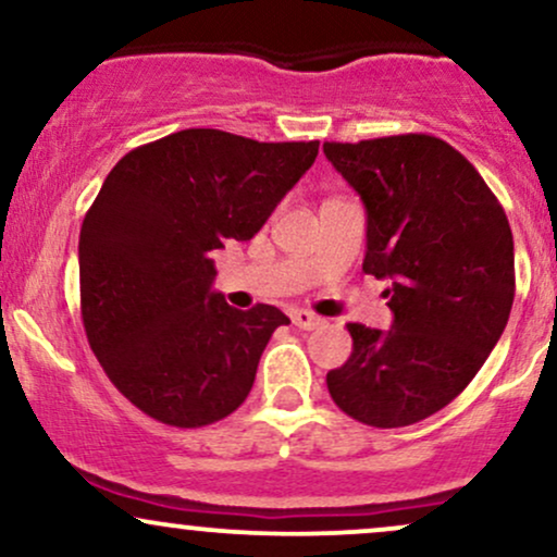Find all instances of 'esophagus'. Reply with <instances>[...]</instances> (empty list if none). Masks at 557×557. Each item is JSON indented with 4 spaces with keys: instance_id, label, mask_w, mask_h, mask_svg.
<instances>
[{
    "instance_id": "obj_1",
    "label": "esophagus",
    "mask_w": 557,
    "mask_h": 557,
    "mask_svg": "<svg viewBox=\"0 0 557 557\" xmlns=\"http://www.w3.org/2000/svg\"><path fill=\"white\" fill-rule=\"evenodd\" d=\"M290 319H293V324H296V327H300V330H317V327H322V324H324L322 317L311 314V311H304V309H293Z\"/></svg>"
}]
</instances>
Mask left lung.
Segmentation results:
<instances>
[{"label": "left lung", "instance_id": "obj_1", "mask_svg": "<svg viewBox=\"0 0 557 557\" xmlns=\"http://www.w3.org/2000/svg\"><path fill=\"white\" fill-rule=\"evenodd\" d=\"M324 154L361 196L363 272L387 280L393 311L385 332L348 324L354 350L327 389L361 424H417L463 393L508 324V216L474 164L426 133L324 144Z\"/></svg>", "mask_w": 557, "mask_h": 557}]
</instances>
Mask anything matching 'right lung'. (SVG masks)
Listing matches in <instances>:
<instances>
[{"mask_svg":"<svg viewBox=\"0 0 557 557\" xmlns=\"http://www.w3.org/2000/svg\"><path fill=\"white\" fill-rule=\"evenodd\" d=\"M319 140L259 144L190 127L114 164L81 227V314L112 385L146 417L194 430L253 387L277 306L212 290V253L251 240L314 164Z\"/></svg>","mask_w":557,"mask_h":557,"instance_id":"1","label":"right lung"}]
</instances>
